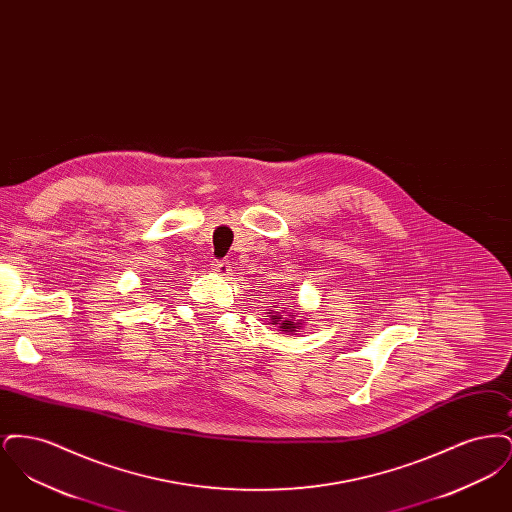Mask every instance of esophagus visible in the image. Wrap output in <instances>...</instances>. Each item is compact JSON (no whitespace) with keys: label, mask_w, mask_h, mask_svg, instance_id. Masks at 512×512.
I'll return each mask as SVG.
<instances>
[{"label":"esophagus","mask_w":512,"mask_h":512,"mask_svg":"<svg viewBox=\"0 0 512 512\" xmlns=\"http://www.w3.org/2000/svg\"><path fill=\"white\" fill-rule=\"evenodd\" d=\"M213 270L217 272V274H222V276H226L228 274V270H230V265H228V261H220V259H215L213 261Z\"/></svg>","instance_id":"esophagus-1"}]
</instances>
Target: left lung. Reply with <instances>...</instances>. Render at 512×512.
I'll list each match as a JSON object with an SVG mask.
<instances>
[{
	"label": "left lung",
	"instance_id": "left-lung-1",
	"mask_svg": "<svg viewBox=\"0 0 512 512\" xmlns=\"http://www.w3.org/2000/svg\"><path fill=\"white\" fill-rule=\"evenodd\" d=\"M293 318H295V313L288 315V317L272 315L270 320H272V324H282V326H278V328H282V332H295V328H299V326H297L299 322H293Z\"/></svg>",
	"mask_w": 512,
	"mask_h": 512
}]
</instances>
